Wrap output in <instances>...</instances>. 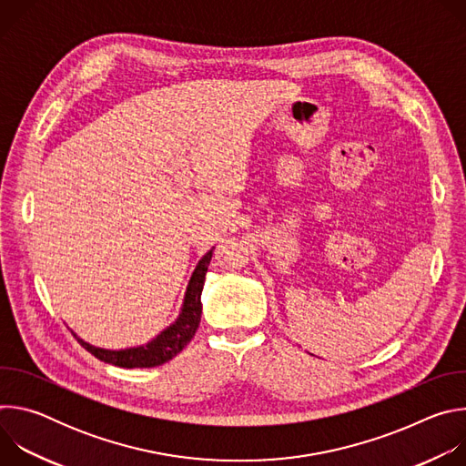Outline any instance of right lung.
<instances>
[{
  "mask_svg": "<svg viewBox=\"0 0 466 466\" xmlns=\"http://www.w3.org/2000/svg\"><path fill=\"white\" fill-rule=\"evenodd\" d=\"M212 250H208L201 259H198L197 268L189 279V284L186 288L184 302L177 320L169 324L164 331H160V334L147 345L125 349V350H106L83 341L74 334V331L72 334L77 338L81 347H85L92 356L116 367L144 369V367H158L162 363H167L178 352H182V349L191 341V338L195 336V331L198 328V322H201V313H203L201 293H203L208 265L212 259Z\"/></svg>",
  "mask_w": 466,
  "mask_h": 466,
  "instance_id": "right-lung-1",
  "label": "right lung"
}]
</instances>
